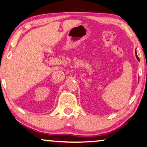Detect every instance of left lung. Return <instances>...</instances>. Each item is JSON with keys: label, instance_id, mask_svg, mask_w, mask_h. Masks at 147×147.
Wrapping results in <instances>:
<instances>
[{"label": "left lung", "instance_id": "1", "mask_svg": "<svg viewBox=\"0 0 147 147\" xmlns=\"http://www.w3.org/2000/svg\"><path fill=\"white\" fill-rule=\"evenodd\" d=\"M136 57H137V58H138V60H139V57L138 56V54H137V53H136Z\"/></svg>", "mask_w": 147, "mask_h": 147}]
</instances>
